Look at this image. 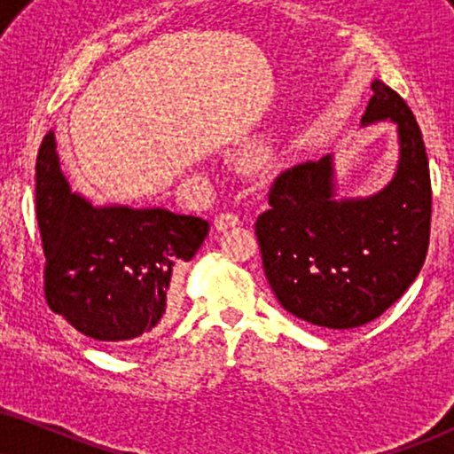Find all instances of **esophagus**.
<instances>
[{
	"label": "esophagus",
	"instance_id": "34e87169",
	"mask_svg": "<svg viewBox=\"0 0 454 454\" xmlns=\"http://www.w3.org/2000/svg\"><path fill=\"white\" fill-rule=\"evenodd\" d=\"M239 225L238 215H231V212H223L215 218V229L216 231H227V229Z\"/></svg>",
	"mask_w": 454,
	"mask_h": 454
}]
</instances>
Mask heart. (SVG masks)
<instances>
[{"mask_svg": "<svg viewBox=\"0 0 454 454\" xmlns=\"http://www.w3.org/2000/svg\"><path fill=\"white\" fill-rule=\"evenodd\" d=\"M248 164L253 166V168H259V166H262V155H261V153L250 155V158H248Z\"/></svg>", "mask_w": 454, "mask_h": 454, "instance_id": "b5f03b06", "label": "heart"}]
</instances>
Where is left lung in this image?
Here are the masks:
<instances>
[{
    "label": "left lung",
    "mask_w": 454,
    "mask_h": 454,
    "mask_svg": "<svg viewBox=\"0 0 454 454\" xmlns=\"http://www.w3.org/2000/svg\"><path fill=\"white\" fill-rule=\"evenodd\" d=\"M360 124H395L394 176L366 198H339L334 158L282 172L256 218L267 282L284 309L347 330L395 303L421 271L429 246L432 181L421 130L398 92L372 82Z\"/></svg>",
    "instance_id": "1"
}]
</instances>
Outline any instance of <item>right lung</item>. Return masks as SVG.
Here are the masks:
<instances>
[{"label":"right lung","instance_id":"add662e5","mask_svg":"<svg viewBox=\"0 0 454 454\" xmlns=\"http://www.w3.org/2000/svg\"><path fill=\"white\" fill-rule=\"evenodd\" d=\"M35 206L50 309L103 343H138L166 326L178 276L208 236V221L166 208L94 204L73 192L54 130L37 153Z\"/></svg>","mask_w":454,"mask_h":454}]
</instances>
